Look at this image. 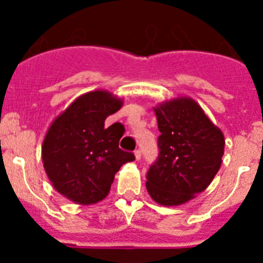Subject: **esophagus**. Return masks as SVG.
I'll list each match as a JSON object with an SVG mask.
<instances>
[{"mask_svg":"<svg viewBox=\"0 0 263 263\" xmlns=\"http://www.w3.org/2000/svg\"><path fill=\"white\" fill-rule=\"evenodd\" d=\"M134 155H136V159L137 160H139L141 159V157H142V152H141V150H136V152H134Z\"/></svg>","mask_w":263,"mask_h":263,"instance_id":"1","label":"esophagus"}]
</instances>
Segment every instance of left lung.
Returning a JSON list of instances; mask_svg holds the SVG:
<instances>
[{
    "mask_svg": "<svg viewBox=\"0 0 263 263\" xmlns=\"http://www.w3.org/2000/svg\"><path fill=\"white\" fill-rule=\"evenodd\" d=\"M159 155L147 171L146 188L155 203L176 206L205 190L221 166L224 134L190 97L154 108Z\"/></svg>",
    "mask_w": 263,
    "mask_h": 263,
    "instance_id": "obj_1",
    "label": "left lung"
}]
</instances>
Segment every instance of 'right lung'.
Here are the masks:
<instances>
[{
    "mask_svg": "<svg viewBox=\"0 0 263 263\" xmlns=\"http://www.w3.org/2000/svg\"><path fill=\"white\" fill-rule=\"evenodd\" d=\"M122 106L108 90L81 95L51 124L42 146V160L50 182L73 203L95 204L109 194L121 166L136 159L118 147L125 129L105 120Z\"/></svg>",
    "mask_w": 263,
    "mask_h": 263,
    "instance_id": "right-lung-1",
    "label": "right lung"
}]
</instances>
